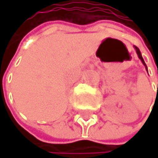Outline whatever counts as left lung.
<instances>
[{
  "label": "left lung",
  "mask_w": 158,
  "mask_h": 158,
  "mask_svg": "<svg viewBox=\"0 0 158 158\" xmlns=\"http://www.w3.org/2000/svg\"><path fill=\"white\" fill-rule=\"evenodd\" d=\"M135 50H136V53H138V55H139V58L141 60V62L144 64V66L147 67V65H145V63H144V60H143V56H141V53H140V51H139V49L136 46H135ZM147 70H148V68H147Z\"/></svg>",
  "instance_id": "1"
}]
</instances>
